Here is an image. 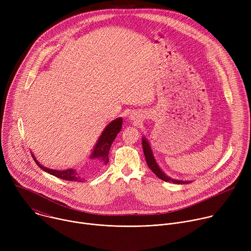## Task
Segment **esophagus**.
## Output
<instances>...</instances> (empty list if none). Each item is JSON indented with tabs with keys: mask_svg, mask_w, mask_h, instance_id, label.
I'll list each match as a JSON object with an SVG mask.
<instances>
[{
	"mask_svg": "<svg viewBox=\"0 0 251 251\" xmlns=\"http://www.w3.org/2000/svg\"><path fill=\"white\" fill-rule=\"evenodd\" d=\"M129 118H130L131 120H136L138 117H137V114H136L135 112H133V113H131V114H130Z\"/></svg>",
	"mask_w": 251,
	"mask_h": 251,
	"instance_id": "34e87169",
	"label": "esophagus"
}]
</instances>
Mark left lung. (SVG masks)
Returning <instances> with one entry per match:
<instances>
[{"mask_svg":"<svg viewBox=\"0 0 251 251\" xmlns=\"http://www.w3.org/2000/svg\"><path fill=\"white\" fill-rule=\"evenodd\" d=\"M142 146H143V151H144V155H145V159L147 162L148 167L152 170V172L158 176L160 177L161 180L165 181V182H169V183H174V184H190L191 181H182V180H176V178H173L170 177L169 176H167L162 169L160 168V166L158 165L153 151L151 149V146L149 144V141L147 140L146 137H142Z\"/></svg>","mask_w":251,"mask_h":251,"instance_id":"left-lung-1","label":"left lung"}]
</instances>
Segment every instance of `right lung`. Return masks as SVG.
I'll use <instances>...</instances> for the list:
<instances>
[{
	"label": "right lung",
	"instance_id": "right-lung-1",
	"mask_svg": "<svg viewBox=\"0 0 251 251\" xmlns=\"http://www.w3.org/2000/svg\"><path fill=\"white\" fill-rule=\"evenodd\" d=\"M122 123H123V120L121 117H119V118H116L115 120L111 121L108 125L104 128V130L102 131L101 135L99 136L98 141L96 142V144L93 148V151L89 157L90 160L94 161L95 163H97L98 165H101V166H106L107 164H108V161H109L108 154H109L110 147L112 145V142L116 138L117 134L121 130ZM32 157H33V160L35 161V163L38 164V166L43 171H45L56 177L62 178V180H65V181L83 182L81 176L77 173L76 169H66V170H60V171L52 170V169L43 166L37 160V158H35V156L33 154H32Z\"/></svg>",
	"mask_w": 251,
	"mask_h": 251
}]
</instances>
